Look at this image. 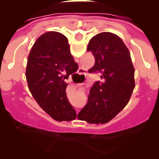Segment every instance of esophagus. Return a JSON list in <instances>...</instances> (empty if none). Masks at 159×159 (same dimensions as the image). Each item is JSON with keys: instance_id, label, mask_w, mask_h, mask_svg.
I'll return each instance as SVG.
<instances>
[{"instance_id": "obj_1", "label": "esophagus", "mask_w": 159, "mask_h": 159, "mask_svg": "<svg viewBox=\"0 0 159 159\" xmlns=\"http://www.w3.org/2000/svg\"><path fill=\"white\" fill-rule=\"evenodd\" d=\"M78 74H79V76H81L82 79H84V78H85V70H84L83 68L80 67L79 70H78Z\"/></svg>"}]
</instances>
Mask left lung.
<instances>
[{"label":"left lung","mask_w":159,"mask_h":159,"mask_svg":"<svg viewBox=\"0 0 159 159\" xmlns=\"http://www.w3.org/2000/svg\"><path fill=\"white\" fill-rule=\"evenodd\" d=\"M88 51L95 63L89 70L100 72L101 79L89 91L88 103L77 117L89 123H107L126 107L135 86L129 49L116 34L101 32L89 42Z\"/></svg>","instance_id":"left-lung-1"}]
</instances>
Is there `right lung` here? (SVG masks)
<instances>
[{
	"label": "right lung",
	"mask_w": 159,
	"mask_h": 159,
	"mask_svg": "<svg viewBox=\"0 0 159 159\" xmlns=\"http://www.w3.org/2000/svg\"><path fill=\"white\" fill-rule=\"evenodd\" d=\"M78 69L63 34L48 31L37 38L30 52L26 80L40 107L56 121H71L76 112L66 96V79Z\"/></svg>",
	"instance_id": "right-lung-1"
}]
</instances>
